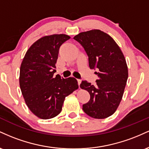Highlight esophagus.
<instances>
[{"instance_id": "obj_1", "label": "esophagus", "mask_w": 149, "mask_h": 149, "mask_svg": "<svg viewBox=\"0 0 149 149\" xmlns=\"http://www.w3.org/2000/svg\"><path fill=\"white\" fill-rule=\"evenodd\" d=\"M80 83H81V80L78 79V86H79V88H80Z\"/></svg>"}]
</instances>
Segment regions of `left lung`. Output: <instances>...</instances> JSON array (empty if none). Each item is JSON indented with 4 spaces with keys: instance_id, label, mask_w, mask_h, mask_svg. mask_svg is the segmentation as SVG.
<instances>
[{
    "instance_id": "left-lung-1",
    "label": "left lung",
    "mask_w": 149,
    "mask_h": 149,
    "mask_svg": "<svg viewBox=\"0 0 149 149\" xmlns=\"http://www.w3.org/2000/svg\"><path fill=\"white\" fill-rule=\"evenodd\" d=\"M73 38L83 47L88 56L90 69H97V85L86 80L80 88L90 95L83 110L90 117L104 119L115 113L123 98L128 78L125 58L115 40L98 29L81 32Z\"/></svg>"
}]
</instances>
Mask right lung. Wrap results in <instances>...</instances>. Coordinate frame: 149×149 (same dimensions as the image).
<instances>
[{"mask_svg":"<svg viewBox=\"0 0 149 149\" xmlns=\"http://www.w3.org/2000/svg\"><path fill=\"white\" fill-rule=\"evenodd\" d=\"M70 38L65 34L40 38L27 50L19 73V85L27 107L41 119L60 113L65 97L78 88L76 78L54 76L60 46Z\"/></svg>","mask_w":149,"mask_h":149,"instance_id":"1","label":"right lung"}]
</instances>
